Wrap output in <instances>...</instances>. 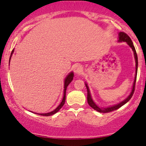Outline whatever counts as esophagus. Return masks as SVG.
<instances>
[{
  "label": "esophagus",
  "mask_w": 146,
  "mask_h": 146,
  "mask_svg": "<svg viewBox=\"0 0 146 146\" xmlns=\"http://www.w3.org/2000/svg\"><path fill=\"white\" fill-rule=\"evenodd\" d=\"M83 71V67L81 65H78V66H75V72L77 74H80V73H82Z\"/></svg>",
  "instance_id": "esophagus-1"
}]
</instances>
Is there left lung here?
<instances>
[{"label": "left lung", "instance_id": "obj_1", "mask_svg": "<svg viewBox=\"0 0 146 146\" xmlns=\"http://www.w3.org/2000/svg\"><path fill=\"white\" fill-rule=\"evenodd\" d=\"M119 42H126L128 43V44L130 47L132 48V51L134 52V55H135V61H136V74H135V81H134V84H133V86H132V92L130 93V95L125 99V100H123V102H121V103L118 104L113 106L111 107H108V108H100V107H98V106L95 104V102L93 101L91 98V95H90V91H89V88H88L87 84H86V89H87V101H88V104H89L90 107L93 108V109L97 110V111L100 112V113H110V112L114 111V110H117L118 108H119L120 107H121L122 106L124 105L125 104H126L130 99L132 98V95L134 94V92H135V84H136V80H137V66H138V58H137V54L136 50H135V46H134L133 43L130 39V37L128 36V34L124 32H120L119 33Z\"/></svg>", "mask_w": 146, "mask_h": 146}]
</instances>
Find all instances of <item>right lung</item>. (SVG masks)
<instances>
[{"label":"right lung","instance_id":"obj_1","mask_svg":"<svg viewBox=\"0 0 146 146\" xmlns=\"http://www.w3.org/2000/svg\"><path fill=\"white\" fill-rule=\"evenodd\" d=\"M14 50L13 49L12 51H11V55H12V53H14ZM10 58H11V57H10ZM9 62H10V60H9ZM73 73H72V72H71V73H69V75H68V76L66 77V79H65V81H64V97H63V99H62V101L61 104H60L59 106H58V107H57L56 109L53 110V111L50 112V113H48L38 114V115H42V116H46V117H47V116H50V115H54L55 113H56L57 112H58L60 109H61L62 107L63 106L64 104L65 100H66V88H67V86H68V84H69L71 82V81H72V80H73Z\"/></svg>","mask_w":146,"mask_h":146}]
</instances>
